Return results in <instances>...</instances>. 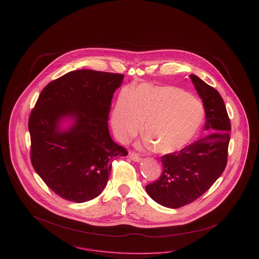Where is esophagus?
<instances>
[{
  "mask_svg": "<svg viewBox=\"0 0 259 259\" xmlns=\"http://www.w3.org/2000/svg\"><path fill=\"white\" fill-rule=\"evenodd\" d=\"M130 158H131L132 160H134V161H137V162H140V161L142 160V157H141L138 153H136V152H132V153L130 154Z\"/></svg>",
  "mask_w": 259,
  "mask_h": 259,
  "instance_id": "obj_1",
  "label": "esophagus"
}]
</instances>
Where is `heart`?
<instances>
[{
	"mask_svg": "<svg viewBox=\"0 0 259 259\" xmlns=\"http://www.w3.org/2000/svg\"><path fill=\"white\" fill-rule=\"evenodd\" d=\"M204 118L200 102L182 89L143 83L122 90L111 113V125L120 140L135 137L143 121L145 138L159 153L176 152L188 145Z\"/></svg>",
	"mask_w": 259,
	"mask_h": 259,
	"instance_id": "1",
	"label": "heart"
}]
</instances>
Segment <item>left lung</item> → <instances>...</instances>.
Masks as SVG:
<instances>
[{
  "label": "left lung",
  "mask_w": 259,
  "mask_h": 259,
  "mask_svg": "<svg viewBox=\"0 0 259 259\" xmlns=\"http://www.w3.org/2000/svg\"><path fill=\"white\" fill-rule=\"evenodd\" d=\"M190 78L203 103L207 135L180 151L162 155L161 176L146 186L154 201L170 208H180L200 197L222 176L227 163L231 125L222 96L197 75L190 74Z\"/></svg>",
  "instance_id": "1"
}]
</instances>
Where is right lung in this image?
I'll use <instances>...</instances> for the list:
<instances>
[{
    "label": "right lung",
    "instance_id": "1",
    "mask_svg": "<svg viewBox=\"0 0 259 259\" xmlns=\"http://www.w3.org/2000/svg\"><path fill=\"white\" fill-rule=\"evenodd\" d=\"M123 74L73 71L48 83L29 117L31 161L55 193L76 203L104 190L112 161L126 149L111 140L109 113ZM65 118L73 119L66 131Z\"/></svg>",
    "mask_w": 259,
    "mask_h": 259
}]
</instances>
